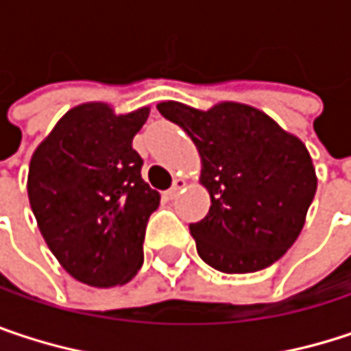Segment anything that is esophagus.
I'll list each match as a JSON object with an SVG mask.
<instances>
[{"instance_id": "obj_1", "label": "esophagus", "mask_w": 351, "mask_h": 351, "mask_svg": "<svg viewBox=\"0 0 351 351\" xmlns=\"http://www.w3.org/2000/svg\"><path fill=\"white\" fill-rule=\"evenodd\" d=\"M184 184H186V180H184V178H175L173 186L167 191V197H169V199H176V197H178V193H180V189H184Z\"/></svg>"}]
</instances>
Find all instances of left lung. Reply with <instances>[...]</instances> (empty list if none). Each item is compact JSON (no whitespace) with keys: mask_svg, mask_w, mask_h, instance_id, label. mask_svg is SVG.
<instances>
[{"mask_svg":"<svg viewBox=\"0 0 351 351\" xmlns=\"http://www.w3.org/2000/svg\"><path fill=\"white\" fill-rule=\"evenodd\" d=\"M156 107L191 136L201 156L199 182L211 207L191 223L199 256L226 274L274 264L299 238L315 197L307 146L245 104L221 101L207 111L178 101Z\"/></svg>","mask_w":351,"mask_h":351,"instance_id":"obj_1","label":"left lung"}]
</instances>
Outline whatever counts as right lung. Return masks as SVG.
<instances>
[{
    "instance_id": "obj_1",
    "label": "right lung",
    "mask_w": 351,
    "mask_h": 351,
    "mask_svg": "<svg viewBox=\"0 0 351 351\" xmlns=\"http://www.w3.org/2000/svg\"><path fill=\"white\" fill-rule=\"evenodd\" d=\"M150 107L115 113L104 101L69 109L38 144L28 199L60 266L89 287L125 285L144 262V236L160 193L132 148Z\"/></svg>"
}]
</instances>
